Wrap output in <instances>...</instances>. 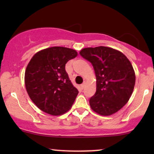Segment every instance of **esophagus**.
Listing matches in <instances>:
<instances>
[{
    "instance_id": "1",
    "label": "esophagus",
    "mask_w": 154,
    "mask_h": 154,
    "mask_svg": "<svg viewBox=\"0 0 154 154\" xmlns=\"http://www.w3.org/2000/svg\"><path fill=\"white\" fill-rule=\"evenodd\" d=\"M85 82H84V83H82V84L81 85H80V88H81V89H83V88H85Z\"/></svg>"
}]
</instances>
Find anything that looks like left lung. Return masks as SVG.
Listing matches in <instances>:
<instances>
[{
  "label": "left lung",
  "instance_id": "1",
  "mask_svg": "<svg viewBox=\"0 0 154 154\" xmlns=\"http://www.w3.org/2000/svg\"><path fill=\"white\" fill-rule=\"evenodd\" d=\"M93 65L96 76V92L90 99L91 109L109 116L130 99L135 83L133 67L122 53L111 48H86L79 52Z\"/></svg>",
  "mask_w": 154,
  "mask_h": 154
}]
</instances>
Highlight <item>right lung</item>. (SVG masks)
<instances>
[{
    "mask_svg": "<svg viewBox=\"0 0 154 154\" xmlns=\"http://www.w3.org/2000/svg\"><path fill=\"white\" fill-rule=\"evenodd\" d=\"M77 56L73 49L51 47L32 58L25 71V87L29 98L40 110L58 116L72 107L79 92L69 78L65 65Z\"/></svg>",
    "mask_w": 154,
    "mask_h": 154,
    "instance_id": "add662e5",
    "label": "right lung"
}]
</instances>
